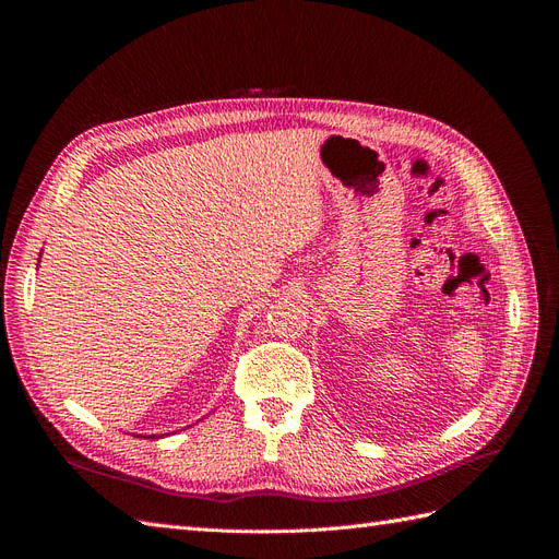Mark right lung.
Returning a JSON list of instances; mask_svg holds the SVG:
<instances>
[{
    "mask_svg": "<svg viewBox=\"0 0 559 559\" xmlns=\"http://www.w3.org/2000/svg\"><path fill=\"white\" fill-rule=\"evenodd\" d=\"M144 438H156V436H144Z\"/></svg>",
    "mask_w": 559,
    "mask_h": 559,
    "instance_id": "add662e5",
    "label": "right lung"
}]
</instances>
